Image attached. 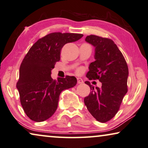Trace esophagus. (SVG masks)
Masks as SVG:
<instances>
[{"mask_svg": "<svg viewBox=\"0 0 148 148\" xmlns=\"http://www.w3.org/2000/svg\"><path fill=\"white\" fill-rule=\"evenodd\" d=\"M83 83V79L80 78V77H78L77 78V83H78V84H82Z\"/></svg>", "mask_w": 148, "mask_h": 148, "instance_id": "esophagus-1", "label": "esophagus"}]
</instances>
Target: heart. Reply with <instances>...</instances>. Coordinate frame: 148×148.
I'll return each instance as SVG.
<instances>
[{
    "label": "heart",
    "mask_w": 148,
    "mask_h": 148,
    "mask_svg": "<svg viewBox=\"0 0 148 148\" xmlns=\"http://www.w3.org/2000/svg\"><path fill=\"white\" fill-rule=\"evenodd\" d=\"M77 73L80 74V73H82V69H78L77 71Z\"/></svg>",
    "instance_id": "heart-1"
}]
</instances>
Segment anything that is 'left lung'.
Returning a JSON list of instances; mask_svg holds the SVG:
<instances>
[{"label": "left lung", "instance_id": "1", "mask_svg": "<svg viewBox=\"0 0 148 148\" xmlns=\"http://www.w3.org/2000/svg\"><path fill=\"white\" fill-rule=\"evenodd\" d=\"M85 41L95 47V59L89 65L86 76L90 80L99 79L102 86L94 88L85 81L91 91L84 98V103L94 118L105 123L115 116L127 93L128 67L123 54L110 38L91 35L87 36Z\"/></svg>", "mask_w": 148, "mask_h": 148}]
</instances>
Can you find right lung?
Masks as SVG:
<instances>
[{
    "mask_svg": "<svg viewBox=\"0 0 148 148\" xmlns=\"http://www.w3.org/2000/svg\"><path fill=\"white\" fill-rule=\"evenodd\" d=\"M82 34L52 33L39 38L23 59L16 83L24 111L31 120L45 121L54 114L61 91L77 84L73 76L53 80L51 70L59 61L61 50L68 42L78 40Z\"/></svg>",
    "mask_w": 148,
    "mask_h": 148,
    "instance_id": "1",
    "label": "right lung"
}]
</instances>
